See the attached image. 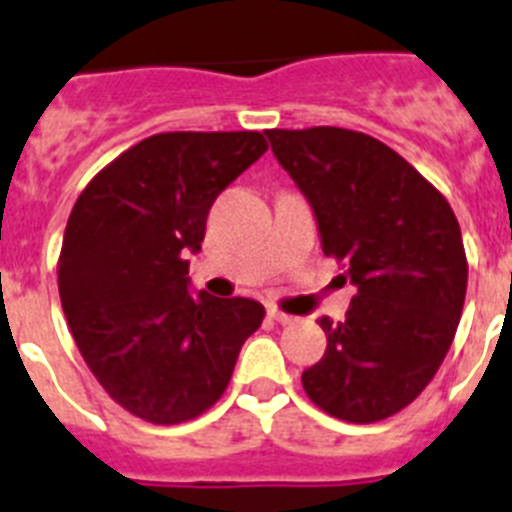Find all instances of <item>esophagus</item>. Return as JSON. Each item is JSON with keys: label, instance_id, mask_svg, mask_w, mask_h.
I'll return each mask as SVG.
<instances>
[{"label": "esophagus", "instance_id": "34e87169", "mask_svg": "<svg viewBox=\"0 0 512 512\" xmlns=\"http://www.w3.org/2000/svg\"><path fill=\"white\" fill-rule=\"evenodd\" d=\"M268 318L276 323H292L294 321V315L281 313V310H276V307H268Z\"/></svg>", "mask_w": 512, "mask_h": 512}]
</instances>
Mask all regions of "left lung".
Listing matches in <instances>:
<instances>
[{
  "instance_id": "left-lung-1",
  "label": "left lung",
  "mask_w": 512,
  "mask_h": 512,
  "mask_svg": "<svg viewBox=\"0 0 512 512\" xmlns=\"http://www.w3.org/2000/svg\"><path fill=\"white\" fill-rule=\"evenodd\" d=\"M265 134L313 207L323 252L347 263L357 289L342 323L318 321L328 344L302 386L334 418L384 421L426 389L458 331L468 284L458 218L373 136L334 126Z\"/></svg>"
}]
</instances>
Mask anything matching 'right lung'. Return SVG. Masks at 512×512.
<instances>
[{
	"mask_svg": "<svg viewBox=\"0 0 512 512\" xmlns=\"http://www.w3.org/2000/svg\"><path fill=\"white\" fill-rule=\"evenodd\" d=\"M268 144L257 131H173L126 149L81 191L57 284L70 334L105 392L149 423L191 421L226 392L255 299L189 292L215 197Z\"/></svg>",
	"mask_w": 512,
	"mask_h": 512,
	"instance_id": "1",
	"label": "right lung"
}]
</instances>
